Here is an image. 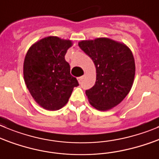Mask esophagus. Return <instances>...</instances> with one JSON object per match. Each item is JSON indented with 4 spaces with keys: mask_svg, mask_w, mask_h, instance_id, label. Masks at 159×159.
<instances>
[{
    "mask_svg": "<svg viewBox=\"0 0 159 159\" xmlns=\"http://www.w3.org/2000/svg\"><path fill=\"white\" fill-rule=\"evenodd\" d=\"M82 79H83L82 76H81V77H79V78H78V82L80 83V84L81 81H82Z\"/></svg>",
    "mask_w": 159,
    "mask_h": 159,
    "instance_id": "obj_1",
    "label": "esophagus"
}]
</instances>
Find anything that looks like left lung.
I'll list each match as a JSON object with an SVG mask.
<instances>
[{"label":"left lung","mask_w":159,"mask_h":159,"mask_svg":"<svg viewBox=\"0 0 159 159\" xmlns=\"http://www.w3.org/2000/svg\"><path fill=\"white\" fill-rule=\"evenodd\" d=\"M79 47L93 60L96 81L86 95L90 105L99 111L117 106L129 93L135 76V61L124 43L107 37L80 40Z\"/></svg>","instance_id":"1"}]
</instances>
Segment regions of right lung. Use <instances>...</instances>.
Masks as SVG:
<instances>
[{
  "label": "right lung",
  "mask_w": 159,
  "mask_h": 159,
  "mask_svg": "<svg viewBox=\"0 0 159 159\" xmlns=\"http://www.w3.org/2000/svg\"><path fill=\"white\" fill-rule=\"evenodd\" d=\"M72 41L49 36L37 40L27 51L23 63L24 81L34 101L48 111H57L69 101L79 86L65 59Z\"/></svg>",
  "instance_id": "obj_1"
}]
</instances>
